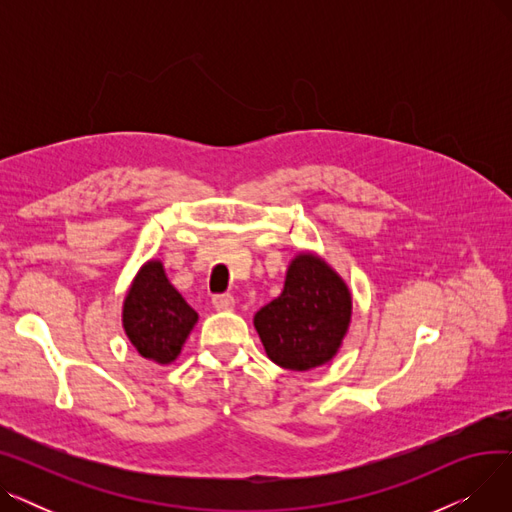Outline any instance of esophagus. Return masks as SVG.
Masks as SVG:
<instances>
[{
    "mask_svg": "<svg viewBox=\"0 0 512 512\" xmlns=\"http://www.w3.org/2000/svg\"><path fill=\"white\" fill-rule=\"evenodd\" d=\"M213 307L218 311H232L234 309V297L232 294H215V297L211 299Z\"/></svg>",
    "mask_w": 512,
    "mask_h": 512,
    "instance_id": "obj_1",
    "label": "esophagus"
}]
</instances>
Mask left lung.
Masks as SVG:
<instances>
[{"mask_svg":"<svg viewBox=\"0 0 512 512\" xmlns=\"http://www.w3.org/2000/svg\"><path fill=\"white\" fill-rule=\"evenodd\" d=\"M351 313L344 280L321 257L299 253L288 265L282 294L255 313L253 324L276 365L307 371L334 359Z\"/></svg>","mask_w":512,"mask_h":512,"instance_id":"1","label":"left lung"}]
</instances>
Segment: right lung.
I'll return each mask as SVG.
<instances>
[{
  "mask_svg": "<svg viewBox=\"0 0 512 512\" xmlns=\"http://www.w3.org/2000/svg\"><path fill=\"white\" fill-rule=\"evenodd\" d=\"M197 311L170 284L161 261H147L134 276L122 307V326L139 355L172 363L197 324Z\"/></svg>",
  "mask_w": 512,
  "mask_h": 512,
  "instance_id": "1",
  "label": "right lung"
}]
</instances>
